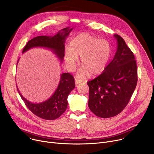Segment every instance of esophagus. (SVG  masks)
Returning a JSON list of instances; mask_svg holds the SVG:
<instances>
[{"label": "esophagus", "instance_id": "esophagus-1", "mask_svg": "<svg viewBox=\"0 0 154 154\" xmlns=\"http://www.w3.org/2000/svg\"><path fill=\"white\" fill-rule=\"evenodd\" d=\"M82 82V80H78V79H75V85H77L78 84H80Z\"/></svg>", "mask_w": 154, "mask_h": 154}]
</instances>
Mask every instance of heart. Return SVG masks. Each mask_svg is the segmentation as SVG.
Segmentation results:
<instances>
[{
  "instance_id": "obj_1",
  "label": "heart",
  "mask_w": 154,
  "mask_h": 154,
  "mask_svg": "<svg viewBox=\"0 0 154 154\" xmlns=\"http://www.w3.org/2000/svg\"><path fill=\"white\" fill-rule=\"evenodd\" d=\"M112 55V47L106 40L87 33H82L72 40L69 48L65 51V61L73 70L80 57V67L77 77L84 78L90 74L94 77L101 74L106 69Z\"/></svg>"
}]
</instances>
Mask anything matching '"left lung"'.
I'll return each mask as SVG.
<instances>
[{"instance_id":"left-lung-1","label":"left lung","mask_w":154,"mask_h":154,"mask_svg":"<svg viewBox=\"0 0 154 154\" xmlns=\"http://www.w3.org/2000/svg\"><path fill=\"white\" fill-rule=\"evenodd\" d=\"M117 51L112 62L97 77L88 82V106L99 117L118 115L127 106L137 83L134 55L124 40L117 34Z\"/></svg>"}]
</instances>
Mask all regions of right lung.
Wrapping results in <instances>:
<instances>
[{
  "label": "right lung",
  "mask_w": 154,
  "mask_h": 154,
  "mask_svg": "<svg viewBox=\"0 0 154 154\" xmlns=\"http://www.w3.org/2000/svg\"><path fill=\"white\" fill-rule=\"evenodd\" d=\"M72 29L66 27L59 31L54 36L41 35L34 37L27 42L22 53L34 47H43L51 50L60 62H62L64 57L65 42ZM75 87L74 77L69 73H63L60 75L59 84L55 92L49 99L42 102H31L23 97L18 88L17 91L26 106L34 114L41 119L52 120L59 118L66 110L68 104L67 97Z\"/></svg>",
  "instance_id": "add662e5"
}]
</instances>
